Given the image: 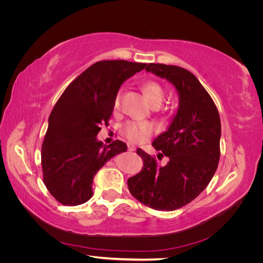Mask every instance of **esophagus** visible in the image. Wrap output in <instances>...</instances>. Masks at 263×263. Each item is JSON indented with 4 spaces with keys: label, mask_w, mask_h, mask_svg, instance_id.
I'll return each mask as SVG.
<instances>
[{
    "label": "esophagus",
    "mask_w": 263,
    "mask_h": 263,
    "mask_svg": "<svg viewBox=\"0 0 263 263\" xmlns=\"http://www.w3.org/2000/svg\"><path fill=\"white\" fill-rule=\"evenodd\" d=\"M127 147H128V151H135V150H136V147H135L132 144H128V145H127Z\"/></svg>",
    "instance_id": "esophagus-1"
}]
</instances>
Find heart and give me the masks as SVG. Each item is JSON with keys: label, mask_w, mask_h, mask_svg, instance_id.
I'll use <instances>...</instances> for the list:
<instances>
[{"label": "heart", "mask_w": 263, "mask_h": 263, "mask_svg": "<svg viewBox=\"0 0 263 263\" xmlns=\"http://www.w3.org/2000/svg\"><path fill=\"white\" fill-rule=\"evenodd\" d=\"M142 91H144L145 95L147 97L148 101L155 105H160L163 99H164V90L160 83L157 81L149 80L146 81L142 85ZM122 99V92L118 91L115 94L113 106L115 109L119 107ZM154 126L149 123H140V122H127L123 126V133L125 136L132 141L140 142L144 141L149 135L153 133Z\"/></svg>", "instance_id": "1"}]
</instances>
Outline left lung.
<instances>
[{
  "mask_svg": "<svg viewBox=\"0 0 263 263\" xmlns=\"http://www.w3.org/2000/svg\"><path fill=\"white\" fill-rule=\"evenodd\" d=\"M147 72L165 79L176 87L179 106L168 129L153 142L169 161L159 165L140 148L142 170L128 179L129 192L157 211H176L192 202L209 185L217 169L220 150V118L216 105L196 77L178 66L149 63Z\"/></svg>",
  "mask_w": 263,
  "mask_h": 263,
  "instance_id": "obj_1",
  "label": "left lung"
}]
</instances>
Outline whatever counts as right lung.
I'll return each mask as SVG.
<instances>
[{
  "label": "right lung",
  "instance_id": "right-lung-1",
  "mask_svg": "<svg viewBox=\"0 0 263 263\" xmlns=\"http://www.w3.org/2000/svg\"><path fill=\"white\" fill-rule=\"evenodd\" d=\"M147 63L126 60L95 62L62 93L51 110L42 147L44 183L63 205L76 206L93 196V179L127 145L115 140L103 145L97 136L108 125L115 94Z\"/></svg>",
  "mask_w": 263,
  "mask_h": 263
}]
</instances>
